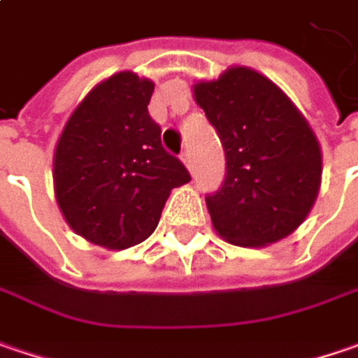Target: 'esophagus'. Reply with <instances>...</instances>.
<instances>
[{"label":"esophagus","mask_w":358,"mask_h":358,"mask_svg":"<svg viewBox=\"0 0 358 358\" xmlns=\"http://www.w3.org/2000/svg\"><path fill=\"white\" fill-rule=\"evenodd\" d=\"M182 162L186 164L188 170H192V154H190V150H184L182 152Z\"/></svg>","instance_id":"1"}]
</instances>
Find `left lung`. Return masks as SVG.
<instances>
[{
  "label": "left lung",
  "instance_id": "obj_1",
  "mask_svg": "<svg viewBox=\"0 0 358 358\" xmlns=\"http://www.w3.org/2000/svg\"><path fill=\"white\" fill-rule=\"evenodd\" d=\"M226 156L218 192L206 196L212 224L230 244L260 248L294 232L320 188L319 140L288 96L250 68H228L194 86Z\"/></svg>",
  "mask_w": 358,
  "mask_h": 358
}]
</instances>
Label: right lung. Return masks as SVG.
Here are the masks:
<instances>
[{
	"label": "right lung",
	"instance_id": "add662e5",
	"mask_svg": "<svg viewBox=\"0 0 358 358\" xmlns=\"http://www.w3.org/2000/svg\"><path fill=\"white\" fill-rule=\"evenodd\" d=\"M154 82L120 71L73 110L54 154L55 200L86 241L124 250L156 230L172 188L190 182L150 117Z\"/></svg>",
	"mask_w": 358,
	"mask_h": 358
}]
</instances>
